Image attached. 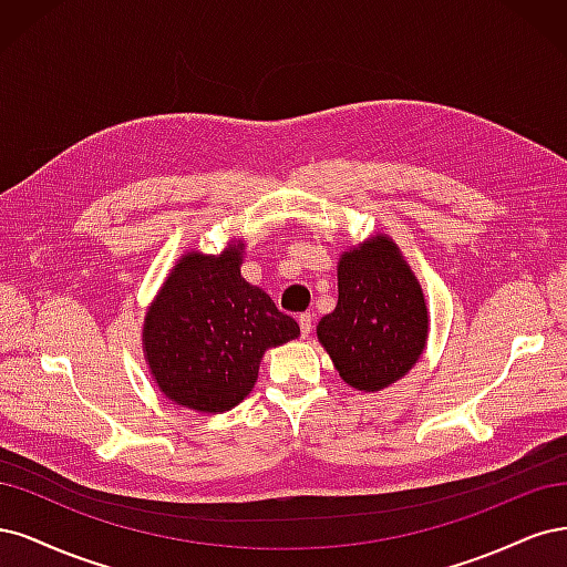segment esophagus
<instances>
[{"instance_id":"obj_1","label":"esophagus","mask_w":567,"mask_h":567,"mask_svg":"<svg viewBox=\"0 0 567 567\" xmlns=\"http://www.w3.org/2000/svg\"><path fill=\"white\" fill-rule=\"evenodd\" d=\"M299 330H301V337L306 339L310 332H313V316L310 313H301L299 316Z\"/></svg>"}]
</instances>
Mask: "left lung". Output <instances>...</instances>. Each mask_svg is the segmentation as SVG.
<instances>
[{
    "instance_id": "left-lung-1",
    "label": "left lung",
    "mask_w": 567,
    "mask_h": 567,
    "mask_svg": "<svg viewBox=\"0 0 567 567\" xmlns=\"http://www.w3.org/2000/svg\"><path fill=\"white\" fill-rule=\"evenodd\" d=\"M337 280L339 301L318 322V341L349 386L377 393L403 379L426 351L424 289L386 233L341 251Z\"/></svg>"
}]
</instances>
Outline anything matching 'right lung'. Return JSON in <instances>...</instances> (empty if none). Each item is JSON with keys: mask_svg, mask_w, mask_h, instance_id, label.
Wrapping results in <instances>:
<instances>
[{"mask_svg": "<svg viewBox=\"0 0 567 567\" xmlns=\"http://www.w3.org/2000/svg\"><path fill=\"white\" fill-rule=\"evenodd\" d=\"M245 243L176 259L143 320V358L162 395L203 414L240 405L268 349L297 339L299 324L240 276Z\"/></svg>", "mask_w": 567, "mask_h": 567, "instance_id": "right-lung-1", "label": "right lung"}]
</instances>
